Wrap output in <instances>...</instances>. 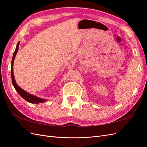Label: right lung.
Segmentation results:
<instances>
[{
    "instance_id": "add662e5",
    "label": "right lung",
    "mask_w": 147,
    "mask_h": 147,
    "mask_svg": "<svg viewBox=\"0 0 147 147\" xmlns=\"http://www.w3.org/2000/svg\"><path fill=\"white\" fill-rule=\"evenodd\" d=\"M19 45H20V42H18V43H17L16 45V47L14 53H13V57H12V60H11V80H12V83L13 85L14 86L15 90L18 92V94L23 97L24 99H25L26 101H28L30 103L32 104H39V103H42V102H45L46 101H47V99H42L40 98V97H38L37 96H35L33 94H29V92H28L27 91H24V90H23L21 88H20L16 83L15 79V77H14V74H13V63H14V60L15 58V56L17 54L18 51L19 49Z\"/></svg>"
}]
</instances>
